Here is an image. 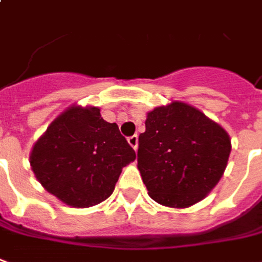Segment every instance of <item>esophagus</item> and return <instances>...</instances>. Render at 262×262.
<instances>
[{
  "mask_svg": "<svg viewBox=\"0 0 262 262\" xmlns=\"http://www.w3.org/2000/svg\"><path fill=\"white\" fill-rule=\"evenodd\" d=\"M127 142H129V144H130L133 149L136 150L137 149V142H139V137H137V135H133V136L127 137Z\"/></svg>",
  "mask_w": 262,
  "mask_h": 262,
  "instance_id": "esophagus-1",
  "label": "esophagus"
}]
</instances>
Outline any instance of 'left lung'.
Listing matches in <instances>:
<instances>
[{"label":"left lung","mask_w":262,"mask_h":262,"mask_svg":"<svg viewBox=\"0 0 262 262\" xmlns=\"http://www.w3.org/2000/svg\"><path fill=\"white\" fill-rule=\"evenodd\" d=\"M230 151V136L220 125L193 106L173 102L147 113L137 167L153 200L184 208L219 183Z\"/></svg>","instance_id":"1"}]
</instances>
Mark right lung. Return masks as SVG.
<instances>
[{"instance_id": "1", "label": "right lung", "mask_w": 262, "mask_h": 262, "mask_svg": "<svg viewBox=\"0 0 262 262\" xmlns=\"http://www.w3.org/2000/svg\"><path fill=\"white\" fill-rule=\"evenodd\" d=\"M136 153L116 123L98 107L74 106L34 144L31 166L51 194L72 207H91L112 194L122 169Z\"/></svg>"}]
</instances>
